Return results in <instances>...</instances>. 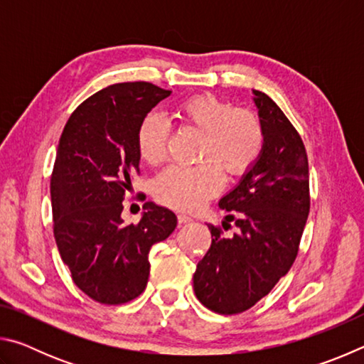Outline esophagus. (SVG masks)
Listing matches in <instances>:
<instances>
[{
    "mask_svg": "<svg viewBox=\"0 0 364 364\" xmlns=\"http://www.w3.org/2000/svg\"><path fill=\"white\" fill-rule=\"evenodd\" d=\"M191 221H193V217H189V215H184V213L178 215V223L180 225H186V223H191Z\"/></svg>",
    "mask_w": 364,
    "mask_h": 364,
    "instance_id": "esophagus-1",
    "label": "esophagus"
}]
</instances>
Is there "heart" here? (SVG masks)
Segmentation results:
<instances>
[{
	"instance_id": "1",
	"label": "heart",
	"mask_w": 364,
	"mask_h": 364,
	"mask_svg": "<svg viewBox=\"0 0 364 364\" xmlns=\"http://www.w3.org/2000/svg\"><path fill=\"white\" fill-rule=\"evenodd\" d=\"M178 117L202 136L196 167H168L152 184L160 204L181 212H194L217 196L228 178H239L254 167L263 149V127L247 109H236L213 95H197L178 106ZM170 128L159 114H147L136 132V147L147 165L167 157Z\"/></svg>"
}]
</instances>
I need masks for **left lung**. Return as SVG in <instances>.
<instances>
[{
  "label": "left lung",
  "instance_id": "left-lung-1",
  "mask_svg": "<svg viewBox=\"0 0 364 364\" xmlns=\"http://www.w3.org/2000/svg\"><path fill=\"white\" fill-rule=\"evenodd\" d=\"M252 93L263 149L218 202L232 212L226 218L234 220L237 231L225 237L208 226L212 245L194 273L196 297L221 315L249 310L291 269L310 212V175L300 134L269 96Z\"/></svg>",
  "mask_w": 364,
  "mask_h": 364
}]
</instances>
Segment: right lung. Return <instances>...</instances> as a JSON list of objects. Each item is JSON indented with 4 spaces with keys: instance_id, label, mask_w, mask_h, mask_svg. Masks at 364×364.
I'll use <instances>...</instances> for the list:
<instances>
[{
    "instance_id": "right-lung-1",
    "label": "right lung",
    "mask_w": 364,
    "mask_h": 364,
    "mask_svg": "<svg viewBox=\"0 0 364 364\" xmlns=\"http://www.w3.org/2000/svg\"><path fill=\"white\" fill-rule=\"evenodd\" d=\"M170 90L115 83L80 104L60 134L51 176L54 239L78 289L100 304L136 299L149 278V250L176 228L167 207L146 202L138 225L122 218L139 167L136 132Z\"/></svg>"
}]
</instances>
